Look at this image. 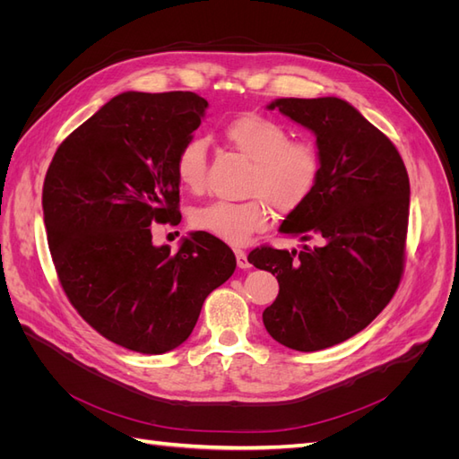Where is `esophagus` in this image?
<instances>
[{"label":"esophagus","instance_id":"obj_1","mask_svg":"<svg viewBox=\"0 0 459 459\" xmlns=\"http://www.w3.org/2000/svg\"><path fill=\"white\" fill-rule=\"evenodd\" d=\"M235 258H238V266H239L241 270L251 268V262H248L247 253H245V251H241V248H235Z\"/></svg>","mask_w":459,"mask_h":459}]
</instances>
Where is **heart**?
<instances>
[{"mask_svg": "<svg viewBox=\"0 0 459 459\" xmlns=\"http://www.w3.org/2000/svg\"><path fill=\"white\" fill-rule=\"evenodd\" d=\"M228 142L247 159V201H212L191 212V226L230 245H245L268 226L272 206L277 212H295L310 199L322 176V151L310 140H290L283 124L260 115H243L226 124ZM178 182L201 191L206 179V140L189 137L176 155Z\"/></svg>", "mask_w": 459, "mask_h": 459, "instance_id": "heart-1", "label": "heart"}]
</instances>
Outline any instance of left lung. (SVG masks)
Returning <instances> with one entry per match:
<instances>
[{
    "label": "left lung",
    "mask_w": 459,
    "mask_h": 459,
    "mask_svg": "<svg viewBox=\"0 0 459 459\" xmlns=\"http://www.w3.org/2000/svg\"><path fill=\"white\" fill-rule=\"evenodd\" d=\"M268 108L316 134L322 176L280 226L302 251L256 247L248 262L277 275L280 295L262 314L287 349H329L368 327L391 302L406 262L410 179L388 137L339 97L275 100Z\"/></svg>",
    "instance_id": "left-lung-1"
}]
</instances>
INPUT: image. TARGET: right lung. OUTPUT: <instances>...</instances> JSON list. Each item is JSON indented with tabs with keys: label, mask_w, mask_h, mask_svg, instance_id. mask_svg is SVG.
I'll return each mask as SVG.
<instances>
[{
	"label": "right lung",
	"mask_w": 459,
	"mask_h": 459,
	"mask_svg": "<svg viewBox=\"0 0 459 459\" xmlns=\"http://www.w3.org/2000/svg\"><path fill=\"white\" fill-rule=\"evenodd\" d=\"M208 103L193 91L113 97L55 151L41 206L57 277L76 312L124 349L162 354L195 327L235 270L231 248L195 231L172 255L152 224H179L176 155Z\"/></svg>",
	"instance_id": "obj_1"
}]
</instances>
